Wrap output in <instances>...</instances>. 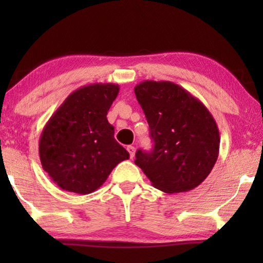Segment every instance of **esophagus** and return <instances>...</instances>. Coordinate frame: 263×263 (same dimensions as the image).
I'll return each mask as SVG.
<instances>
[{
  "label": "esophagus",
  "instance_id": "34e87169",
  "mask_svg": "<svg viewBox=\"0 0 263 263\" xmlns=\"http://www.w3.org/2000/svg\"><path fill=\"white\" fill-rule=\"evenodd\" d=\"M127 151L129 152V156H130V158H133L135 156V151H136V148L134 146H128L127 147Z\"/></svg>",
  "mask_w": 263,
  "mask_h": 263
}]
</instances>
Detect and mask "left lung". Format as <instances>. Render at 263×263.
I'll list each match as a JSON object with an SVG mask.
<instances>
[{
  "label": "left lung",
  "instance_id": "8db88e82",
  "mask_svg": "<svg viewBox=\"0 0 263 263\" xmlns=\"http://www.w3.org/2000/svg\"><path fill=\"white\" fill-rule=\"evenodd\" d=\"M154 147L136 151L135 164L154 188L185 193L211 174L219 156V129L199 99L177 84L146 80L134 88Z\"/></svg>",
  "mask_w": 263,
  "mask_h": 263
}]
</instances>
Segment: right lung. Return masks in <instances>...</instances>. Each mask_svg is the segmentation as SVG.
<instances>
[{
  "mask_svg": "<svg viewBox=\"0 0 263 263\" xmlns=\"http://www.w3.org/2000/svg\"><path fill=\"white\" fill-rule=\"evenodd\" d=\"M118 92L116 84L78 88L45 124L39 139V158L61 189L82 195L93 193L117 164L129 159L106 118Z\"/></svg>",
  "mask_w": 263,
  "mask_h": 263,
  "instance_id": "right-lung-1",
  "label": "right lung"
}]
</instances>
